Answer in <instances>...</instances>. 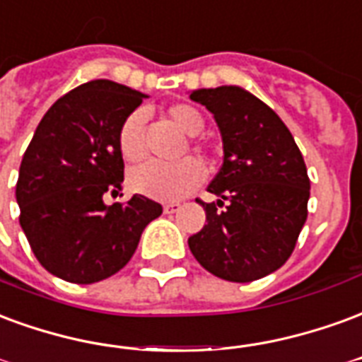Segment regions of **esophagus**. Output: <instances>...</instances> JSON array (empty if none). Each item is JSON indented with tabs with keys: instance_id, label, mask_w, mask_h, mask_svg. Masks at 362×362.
Instances as JSON below:
<instances>
[{
	"instance_id": "34e87169",
	"label": "esophagus",
	"mask_w": 362,
	"mask_h": 362,
	"mask_svg": "<svg viewBox=\"0 0 362 362\" xmlns=\"http://www.w3.org/2000/svg\"><path fill=\"white\" fill-rule=\"evenodd\" d=\"M179 208H181V204L173 200V202H165V204H163V212L171 214V212H175V210H179Z\"/></svg>"
}]
</instances>
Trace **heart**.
<instances>
[{
    "instance_id": "1",
    "label": "heart",
    "mask_w": 362,
    "mask_h": 362,
    "mask_svg": "<svg viewBox=\"0 0 362 362\" xmlns=\"http://www.w3.org/2000/svg\"><path fill=\"white\" fill-rule=\"evenodd\" d=\"M168 115L175 125L187 134H199L204 127V119L197 107L187 104H173L168 107ZM146 113L134 110L127 115L117 131V146L127 162H139L144 156L142 144V129H144ZM194 148L202 150L204 144L200 139H191ZM204 179V168L197 158H183L179 162H146L134 168L129 175L131 189L141 194H146L156 200H175L187 192L197 189Z\"/></svg>"
}]
</instances>
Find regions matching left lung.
I'll use <instances>...</instances> for the list:
<instances>
[{
  "label": "left lung",
  "mask_w": 362,
  "mask_h": 362,
  "mask_svg": "<svg viewBox=\"0 0 362 362\" xmlns=\"http://www.w3.org/2000/svg\"><path fill=\"white\" fill-rule=\"evenodd\" d=\"M220 127L223 163L202 202L206 226L189 237L202 268L247 284L286 264L307 221L310 179L299 146L272 107L239 86L191 92Z\"/></svg>",
  "instance_id": "1"
}]
</instances>
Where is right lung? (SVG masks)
I'll return each mask as SVG.
<instances>
[{"mask_svg":"<svg viewBox=\"0 0 362 362\" xmlns=\"http://www.w3.org/2000/svg\"><path fill=\"white\" fill-rule=\"evenodd\" d=\"M142 92L96 78L55 102L28 144L17 181L21 228L34 257L57 278L96 284L131 260L162 206L142 194L107 206L121 191L117 131Z\"/></svg>","mask_w":362,"mask_h":362,"instance_id":"1","label":"right lung"}]
</instances>
